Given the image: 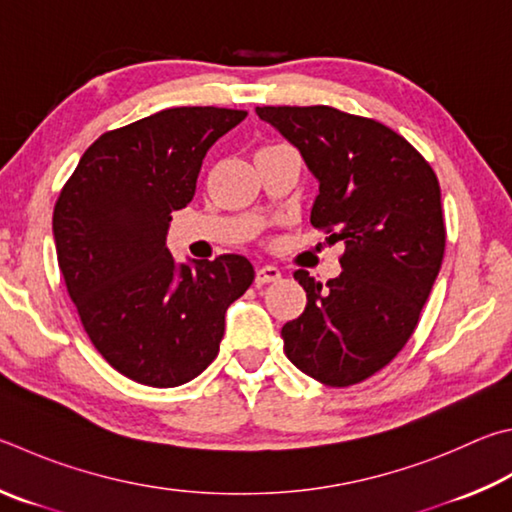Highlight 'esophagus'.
I'll return each mask as SVG.
<instances>
[{
    "label": "esophagus",
    "mask_w": 512,
    "mask_h": 512,
    "mask_svg": "<svg viewBox=\"0 0 512 512\" xmlns=\"http://www.w3.org/2000/svg\"><path fill=\"white\" fill-rule=\"evenodd\" d=\"M282 280V271L273 264H266L262 268H257V275H255V282L257 284H271V282H277Z\"/></svg>",
    "instance_id": "1"
}]
</instances>
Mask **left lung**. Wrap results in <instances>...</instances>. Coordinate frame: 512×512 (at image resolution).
Segmentation results:
<instances>
[{"label":"left lung","mask_w":512,"mask_h":512,"mask_svg":"<svg viewBox=\"0 0 512 512\" xmlns=\"http://www.w3.org/2000/svg\"><path fill=\"white\" fill-rule=\"evenodd\" d=\"M300 150L320 183L311 224L342 241V273L322 286L306 271V306L282 327L293 365L349 387L394 360L418 324L445 250L441 188L394 129L327 105L257 107Z\"/></svg>","instance_id":"left-lung-1"}]
</instances>
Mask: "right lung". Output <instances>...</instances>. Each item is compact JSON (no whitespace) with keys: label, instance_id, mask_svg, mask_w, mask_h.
<instances>
[{"label":"right lung","instance_id":"obj_1","mask_svg":"<svg viewBox=\"0 0 512 512\" xmlns=\"http://www.w3.org/2000/svg\"><path fill=\"white\" fill-rule=\"evenodd\" d=\"M246 116L174 107L102 134L55 201V250L82 327L136 383L197 378L217 358L228 306L255 280L241 255L176 264L165 246L208 150Z\"/></svg>","mask_w":512,"mask_h":512}]
</instances>
